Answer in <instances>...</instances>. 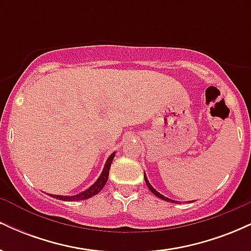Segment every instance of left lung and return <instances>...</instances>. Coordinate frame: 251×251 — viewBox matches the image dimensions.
I'll return each mask as SVG.
<instances>
[{
  "label": "left lung",
  "instance_id": "obj_1",
  "mask_svg": "<svg viewBox=\"0 0 251 251\" xmlns=\"http://www.w3.org/2000/svg\"><path fill=\"white\" fill-rule=\"evenodd\" d=\"M144 179H145V183H146V185H148V188L150 189V191H151L154 196H157L158 198H160V200H164V201H171V203H177V201H176L170 200V198L165 197V196H163L162 194H159V192H158L157 190H154L153 188H152V185H151V184H150V181L148 180V178H146V175H144Z\"/></svg>",
  "mask_w": 251,
  "mask_h": 251
}]
</instances>
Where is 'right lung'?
<instances>
[{"label":"right lung","mask_w":251,"mask_h":251,"mask_svg":"<svg viewBox=\"0 0 251 251\" xmlns=\"http://www.w3.org/2000/svg\"><path fill=\"white\" fill-rule=\"evenodd\" d=\"M114 155H116V152H113V153H112L107 158L105 166H103V170H102L101 175L99 176L98 180L93 184V185L91 186V188H88L87 190H85V191L80 192V194H77L75 196H57V195H50V196H51V197H54V198H56V200H60V201H73L87 200V198H91V197H93V196L98 195L103 189L105 184L107 183L108 174H109V168H111V164H112V160H113Z\"/></svg>","instance_id":"right-lung-1"}]
</instances>
